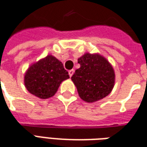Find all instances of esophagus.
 <instances>
[{
  "instance_id": "obj_1",
  "label": "esophagus",
  "mask_w": 147,
  "mask_h": 147,
  "mask_svg": "<svg viewBox=\"0 0 147 147\" xmlns=\"http://www.w3.org/2000/svg\"><path fill=\"white\" fill-rule=\"evenodd\" d=\"M74 72H75V70H74V69H71V70L68 71V74H69V76H70V77L72 76V75L74 74Z\"/></svg>"
}]
</instances>
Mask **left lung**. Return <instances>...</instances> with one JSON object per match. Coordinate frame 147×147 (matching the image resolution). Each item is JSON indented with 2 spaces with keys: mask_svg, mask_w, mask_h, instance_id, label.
I'll return each mask as SVG.
<instances>
[{
  "mask_svg": "<svg viewBox=\"0 0 147 147\" xmlns=\"http://www.w3.org/2000/svg\"><path fill=\"white\" fill-rule=\"evenodd\" d=\"M80 67L71 80L79 95L86 102H94L109 95L115 83L113 66L102 55L86 53L78 59Z\"/></svg>",
  "mask_w": 147,
  "mask_h": 147,
  "instance_id": "left-lung-1",
  "label": "left lung"
}]
</instances>
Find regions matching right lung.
I'll list each match as a JSON object with an SVG mask.
<instances>
[{"label":"right lung","mask_w":147,"mask_h":147,"mask_svg":"<svg viewBox=\"0 0 147 147\" xmlns=\"http://www.w3.org/2000/svg\"><path fill=\"white\" fill-rule=\"evenodd\" d=\"M68 78L63 64L53 56L48 55L30 65L25 73L24 84L31 94L46 99L54 95L60 84Z\"/></svg>","instance_id":"obj_1"}]
</instances>
